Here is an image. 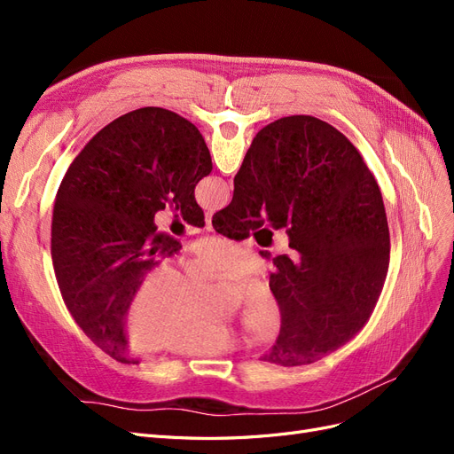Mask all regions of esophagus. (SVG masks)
Masks as SVG:
<instances>
[{
  "label": "esophagus",
  "mask_w": 454,
  "mask_h": 454,
  "mask_svg": "<svg viewBox=\"0 0 454 454\" xmlns=\"http://www.w3.org/2000/svg\"><path fill=\"white\" fill-rule=\"evenodd\" d=\"M204 229L208 231V232H214V225H212V215H206V225H204Z\"/></svg>",
  "instance_id": "1"
}]
</instances>
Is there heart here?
<instances>
[{
  "mask_svg": "<svg viewBox=\"0 0 454 454\" xmlns=\"http://www.w3.org/2000/svg\"><path fill=\"white\" fill-rule=\"evenodd\" d=\"M255 270V257L225 240L200 244L185 263V277L172 265L145 274L129 301L122 329L138 352L164 350L185 358H214L248 345L250 337L229 320L208 314L214 280H242ZM242 324L267 337L278 332L282 307L267 282L248 284Z\"/></svg>",
  "mask_w": 454,
  "mask_h": 454,
  "instance_id": "1",
  "label": "heart"
}]
</instances>
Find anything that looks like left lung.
Returning <instances> with one entry per match:
<instances>
[{"label":"left lung","mask_w":454,"mask_h":454,"mask_svg":"<svg viewBox=\"0 0 454 454\" xmlns=\"http://www.w3.org/2000/svg\"><path fill=\"white\" fill-rule=\"evenodd\" d=\"M212 172L193 122L162 107H140L109 122L83 147L59 187L51 257L75 324L107 356L127 358L122 318L147 270L180 252L157 232L167 206L204 227L195 187Z\"/></svg>","instance_id":"8db88e82"}]
</instances>
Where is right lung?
<instances>
[{
	"mask_svg": "<svg viewBox=\"0 0 454 454\" xmlns=\"http://www.w3.org/2000/svg\"><path fill=\"white\" fill-rule=\"evenodd\" d=\"M265 222L286 229L292 254L272 259L282 325L263 360L312 364L360 332L382 292L390 231L380 189L345 134L310 115L282 117L255 134L231 204L212 217L235 240Z\"/></svg>",
	"mask_w": 454,
	"mask_h": 454,
	"instance_id": "add662e5",
	"label": "right lung"
}]
</instances>
